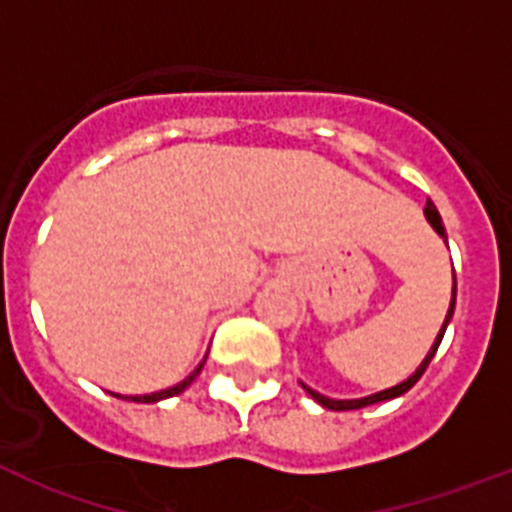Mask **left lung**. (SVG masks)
I'll use <instances>...</instances> for the list:
<instances>
[{
    "instance_id": "1",
    "label": "left lung",
    "mask_w": 512,
    "mask_h": 512,
    "mask_svg": "<svg viewBox=\"0 0 512 512\" xmlns=\"http://www.w3.org/2000/svg\"><path fill=\"white\" fill-rule=\"evenodd\" d=\"M423 212H425V217H428V223L433 225V230H436V233L441 235L443 241H446V228H443V223H441V215H438L436 205H433V202L428 200V202H425V210H423ZM454 305H456V279H454V295H451V307H449V315H446V320H443V328L438 330L436 343H433V348H431V351H428V356H425V359H423V364H420L418 369H415V374H413V377H408V379H405V382H402V384H397V387H390V390L377 392V395L361 397V400H330V397H325V395H320V392L310 390V387H307V384H302V387H305V392H307V395L312 397V400H315V402H320V405H323V408H328V410H359V408H366V405H374V402H384V400H392V397H400V395H405V392H408L410 387H415V382H418V379L423 377V374H425V369H428V364H431V359H433V356H436L438 346H441V338H443V333H446V325H449L451 315H454Z\"/></svg>"
}]
</instances>
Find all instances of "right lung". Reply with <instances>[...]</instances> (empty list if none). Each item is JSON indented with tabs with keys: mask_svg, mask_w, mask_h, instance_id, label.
I'll list each match as a JSON object with an SVG mask.
<instances>
[{
	"mask_svg": "<svg viewBox=\"0 0 512 512\" xmlns=\"http://www.w3.org/2000/svg\"><path fill=\"white\" fill-rule=\"evenodd\" d=\"M202 364H205V361H202ZM202 364L197 366V369H194V372L189 374V377L184 379V382L174 384V387H169V390L153 392V395H135V397H125V400H130V402H158V400H166V397H174V395H179V392H184V390H187L189 384L194 382V377H197V374L202 372ZM115 397H122V395H115Z\"/></svg>",
	"mask_w": 512,
	"mask_h": 512,
	"instance_id": "right-lung-1",
	"label": "right lung"
}]
</instances>
